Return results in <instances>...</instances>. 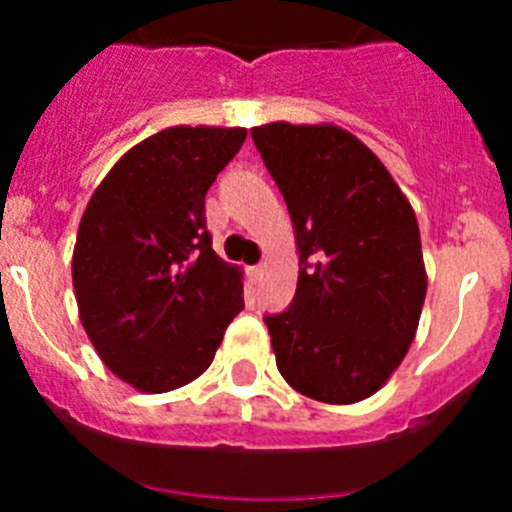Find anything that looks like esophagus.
<instances>
[{"mask_svg":"<svg viewBox=\"0 0 512 512\" xmlns=\"http://www.w3.org/2000/svg\"><path fill=\"white\" fill-rule=\"evenodd\" d=\"M248 274H251V279H253V282H259V279H261V274H264V266H251V269H248Z\"/></svg>","mask_w":512,"mask_h":512,"instance_id":"obj_1","label":"esophagus"}]
</instances>
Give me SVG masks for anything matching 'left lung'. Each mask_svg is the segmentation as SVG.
Segmentation results:
<instances>
[{
    "instance_id": "1",
    "label": "left lung",
    "mask_w": 512,
    "mask_h": 512,
    "mask_svg": "<svg viewBox=\"0 0 512 512\" xmlns=\"http://www.w3.org/2000/svg\"><path fill=\"white\" fill-rule=\"evenodd\" d=\"M251 138L300 251L295 300L264 315L279 372L318 402L372 397L408 354L428 287L413 207L382 161L336 125L269 122Z\"/></svg>"
}]
</instances>
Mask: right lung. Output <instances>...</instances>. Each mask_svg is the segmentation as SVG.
Wrapping results in <instances>:
<instances>
[{
  "mask_svg": "<svg viewBox=\"0 0 512 512\" xmlns=\"http://www.w3.org/2000/svg\"><path fill=\"white\" fill-rule=\"evenodd\" d=\"M243 128L151 135L104 176L74 248L79 318L99 359L135 390L189 384L243 310L241 269L212 251L205 194L241 151Z\"/></svg>",
  "mask_w": 512,
  "mask_h": 512,
  "instance_id": "right-lung-1",
  "label": "right lung"
}]
</instances>
